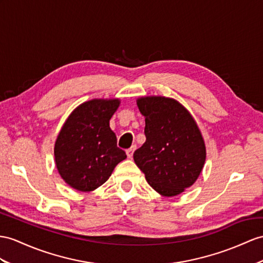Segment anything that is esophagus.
Here are the masks:
<instances>
[{"label": "esophagus", "mask_w": 263, "mask_h": 263, "mask_svg": "<svg viewBox=\"0 0 263 263\" xmlns=\"http://www.w3.org/2000/svg\"><path fill=\"white\" fill-rule=\"evenodd\" d=\"M135 149H136V145H133V146L130 147V148H128V149L126 151V154H127L128 158H132V157H133L134 152H135Z\"/></svg>", "instance_id": "obj_1"}]
</instances>
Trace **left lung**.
I'll use <instances>...</instances> for the list:
<instances>
[{"mask_svg": "<svg viewBox=\"0 0 263 263\" xmlns=\"http://www.w3.org/2000/svg\"><path fill=\"white\" fill-rule=\"evenodd\" d=\"M136 104L145 117L146 142L134 153V161L158 194L180 195L196 182L205 164L200 127L174 98L144 96Z\"/></svg>", "mask_w": 263, "mask_h": 263, "instance_id": "1", "label": "left lung"}]
</instances>
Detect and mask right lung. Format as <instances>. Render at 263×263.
Wrapping results in <instances>:
<instances>
[{
  "label": "right lung",
  "mask_w": 263,
  "mask_h": 263,
  "mask_svg": "<svg viewBox=\"0 0 263 263\" xmlns=\"http://www.w3.org/2000/svg\"><path fill=\"white\" fill-rule=\"evenodd\" d=\"M120 102L119 98L85 101L63 123L53 153L58 173L70 187L79 192L95 191L127 157L117 147V137L109 126Z\"/></svg>",
  "instance_id": "1"
}]
</instances>
